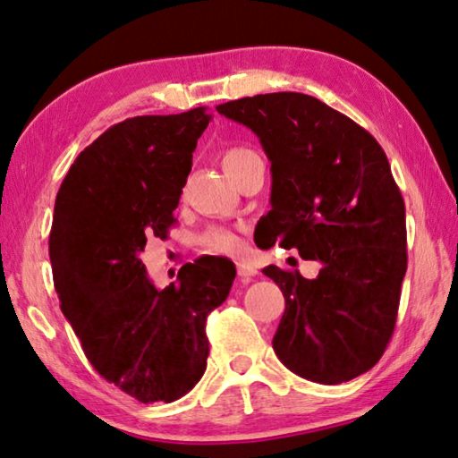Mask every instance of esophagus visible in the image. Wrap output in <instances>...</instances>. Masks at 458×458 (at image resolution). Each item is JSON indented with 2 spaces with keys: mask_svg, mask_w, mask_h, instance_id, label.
Here are the masks:
<instances>
[{
  "mask_svg": "<svg viewBox=\"0 0 458 458\" xmlns=\"http://www.w3.org/2000/svg\"><path fill=\"white\" fill-rule=\"evenodd\" d=\"M236 270H238V276L242 283H248L254 275H257V268H254L252 265H248V262H240Z\"/></svg>",
  "mask_w": 458,
  "mask_h": 458,
  "instance_id": "1",
  "label": "esophagus"
}]
</instances>
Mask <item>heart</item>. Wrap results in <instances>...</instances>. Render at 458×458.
Listing matches in <instances>:
<instances>
[{
  "instance_id": "obj_1",
  "label": "heart",
  "mask_w": 458,
  "mask_h": 458,
  "mask_svg": "<svg viewBox=\"0 0 458 458\" xmlns=\"http://www.w3.org/2000/svg\"><path fill=\"white\" fill-rule=\"evenodd\" d=\"M250 155H254V151L246 149V147H230V149L224 151L222 165H224V169H226V174L232 172V167H236L240 161L250 157ZM201 246L210 252L232 254L240 248V240L232 230L212 228V230H208L204 236H201Z\"/></svg>"
}]
</instances>
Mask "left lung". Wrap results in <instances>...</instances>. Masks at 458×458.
<instances>
[{
	"label": "left lung",
	"instance_id": "8db88e82",
	"mask_svg": "<svg viewBox=\"0 0 458 458\" xmlns=\"http://www.w3.org/2000/svg\"><path fill=\"white\" fill-rule=\"evenodd\" d=\"M260 139L270 161L262 248H297L317 278L275 265L284 313L275 353L293 374L341 384L382 358L396 327L406 275V208L382 147L319 98L270 92L216 106Z\"/></svg>",
	"mask_w": 458,
	"mask_h": 458
}]
</instances>
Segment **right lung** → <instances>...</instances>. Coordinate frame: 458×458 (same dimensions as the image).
<instances>
[{"label": "right lung", "mask_w": 458, "mask_h": 458, "mask_svg": "<svg viewBox=\"0 0 458 458\" xmlns=\"http://www.w3.org/2000/svg\"><path fill=\"white\" fill-rule=\"evenodd\" d=\"M212 114L125 119L95 139L62 182L50 230L60 309L106 382L143 404L174 402L206 371V319L226 301L228 259L188 262L157 289L139 259L147 236L165 238Z\"/></svg>", "instance_id": "right-lung-1"}]
</instances>
